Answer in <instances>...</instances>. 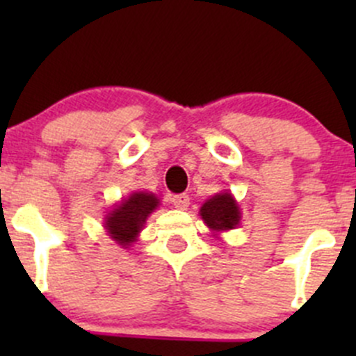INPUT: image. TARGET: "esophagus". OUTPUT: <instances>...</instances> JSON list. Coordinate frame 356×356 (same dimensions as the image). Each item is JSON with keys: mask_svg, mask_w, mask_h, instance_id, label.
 <instances>
[{"mask_svg": "<svg viewBox=\"0 0 356 356\" xmlns=\"http://www.w3.org/2000/svg\"><path fill=\"white\" fill-rule=\"evenodd\" d=\"M172 204H174L177 210H186L189 207V196L188 195H175L170 198Z\"/></svg>", "mask_w": 356, "mask_h": 356, "instance_id": "obj_1", "label": "esophagus"}]
</instances>
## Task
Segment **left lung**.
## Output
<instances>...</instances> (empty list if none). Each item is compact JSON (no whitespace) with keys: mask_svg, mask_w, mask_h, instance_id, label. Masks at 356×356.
<instances>
[{"mask_svg":"<svg viewBox=\"0 0 356 356\" xmlns=\"http://www.w3.org/2000/svg\"><path fill=\"white\" fill-rule=\"evenodd\" d=\"M200 215L204 224L213 232L238 227L239 220H241V211H239L238 203L229 191L218 193V195L204 201L203 207L200 208Z\"/></svg>","mask_w":356,"mask_h":356,"instance_id":"left-lung-1","label":"left lung"}]
</instances>
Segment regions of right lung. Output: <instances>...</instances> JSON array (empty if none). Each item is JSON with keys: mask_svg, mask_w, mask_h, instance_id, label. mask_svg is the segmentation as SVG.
<instances>
[{"mask_svg": "<svg viewBox=\"0 0 356 356\" xmlns=\"http://www.w3.org/2000/svg\"><path fill=\"white\" fill-rule=\"evenodd\" d=\"M160 200L153 193H132L129 198L115 204L105 217V229L117 245L129 248L141 232L146 218L156 210Z\"/></svg>", "mask_w": 356, "mask_h": 356, "instance_id": "obj_1", "label": "right lung"}]
</instances>
